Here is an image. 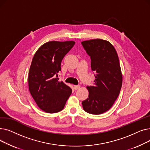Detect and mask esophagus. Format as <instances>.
Masks as SVG:
<instances>
[{
	"instance_id": "1",
	"label": "esophagus",
	"mask_w": 150,
	"mask_h": 150,
	"mask_svg": "<svg viewBox=\"0 0 150 150\" xmlns=\"http://www.w3.org/2000/svg\"><path fill=\"white\" fill-rule=\"evenodd\" d=\"M74 89L75 90H78V89H79L81 88V86L80 85H78V86L75 85V86H74Z\"/></svg>"
}]
</instances>
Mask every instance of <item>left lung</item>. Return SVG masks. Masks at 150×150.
<instances>
[{
    "mask_svg": "<svg viewBox=\"0 0 150 150\" xmlns=\"http://www.w3.org/2000/svg\"><path fill=\"white\" fill-rule=\"evenodd\" d=\"M91 57L94 71V86H87L89 97L82 102L86 112L101 114L111 108L119 96L122 85V74L119 57L112 44L101 39L81 42Z\"/></svg>",
    "mask_w": 150,
    "mask_h": 150,
    "instance_id": "8db88e82",
    "label": "left lung"
}]
</instances>
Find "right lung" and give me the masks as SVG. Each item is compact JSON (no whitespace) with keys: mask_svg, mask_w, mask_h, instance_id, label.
I'll list each match as a JSON object with an SVG mask.
<instances>
[{"mask_svg":"<svg viewBox=\"0 0 150 150\" xmlns=\"http://www.w3.org/2000/svg\"><path fill=\"white\" fill-rule=\"evenodd\" d=\"M74 41H52L42 45L33 58L28 76V89L38 106L47 113L64 108L72 89L57 78L61 63Z\"/></svg>","mask_w":150,"mask_h":150,"instance_id":"1","label":"right lung"}]
</instances>
